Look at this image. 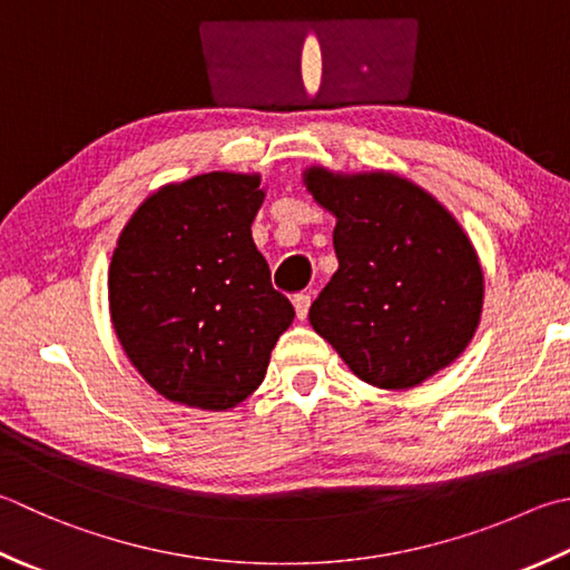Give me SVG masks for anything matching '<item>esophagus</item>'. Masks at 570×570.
I'll return each mask as SVG.
<instances>
[{
  "instance_id": "1",
  "label": "esophagus",
  "mask_w": 570,
  "mask_h": 570,
  "mask_svg": "<svg viewBox=\"0 0 570 570\" xmlns=\"http://www.w3.org/2000/svg\"><path fill=\"white\" fill-rule=\"evenodd\" d=\"M308 306H311V296L308 294H296L294 296V308H296V316L301 321L308 316Z\"/></svg>"
}]
</instances>
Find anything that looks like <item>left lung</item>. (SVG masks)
Returning a JSON list of instances; mask_svg holds the SVG:
<instances>
[{
    "instance_id": "1",
    "label": "left lung",
    "mask_w": 570,
    "mask_h": 570,
    "mask_svg": "<svg viewBox=\"0 0 570 570\" xmlns=\"http://www.w3.org/2000/svg\"><path fill=\"white\" fill-rule=\"evenodd\" d=\"M306 187L338 219V272L311 304V326L375 387H415L450 365L474 336L484 296L482 266L456 219L390 173L311 167Z\"/></svg>"
}]
</instances>
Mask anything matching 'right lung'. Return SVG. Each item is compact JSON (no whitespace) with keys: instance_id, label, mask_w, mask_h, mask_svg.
<instances>
[{"instance_id":"obj_1","label":"right lung","mask_w":570,"mask_h":570,"mask_svg":"<svg viewBox=\"0 0 570 570\" xmlns=\"http://www.w3.org/2000/svg\"><path fill=\"white\" fill-rule=\"evenodd\" d=\"M259 175L207 173L136 209L108 272L110 318L160 395L229 410L262 385L294 306L252 239Z\"/></svg>"}]
</instances>
